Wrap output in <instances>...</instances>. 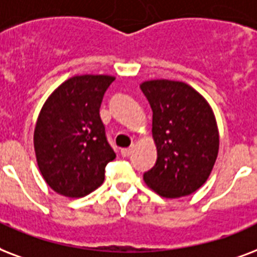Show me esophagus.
I'll use <instances>...</instances> for the list:
<instances>
[{"instance_id":"obj_1","label":"esophagus","mask_w":257,"mask_h":257,"mask_svg":"<svg viewBox=\"0 0 257 257\" xmlns=\"http://www.w3.org/2000/svg\"><path fill=\"white\" fill-rule=\"evenodd\" d=\"M133 150H134V147H126V149H122L120 150V154H122L123 157H130L131 153H133Z\"/></svg>"}]
</instances>
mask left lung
<instances>
[{
	"label": "left lung",
	"instance_id": "1",
	"mask_svg": "<svg viewBox=\"0 0 257 257\" xmlns=\"http://www.w3.org/2000/svg\"><path fill=\"white\" fill-rule=\"evenodd\" d=\"M153 110L157 162L143 180L166 198L189 196L208 180L218 154V130L208 101L182 81L141 84Z\"/></svg>",
	"mask_w": 257,
	"mask_h": 257
}]
</instances>
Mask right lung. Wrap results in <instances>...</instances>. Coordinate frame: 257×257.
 I'll list each match as a JSON object with an SVG mask.
<instances>
[{
  "instance_id": "right-lung-1",
  "label": "right lung",
  "mask_w": 257,
  "mask_h": 257,
  "mask_svg": "<svg viewBox=\"0 0 257 257\" xmlns=\"http://www.w3.org/2000/svg\"><path fill=\"white\" fill-rule=\"evenodd\" d=\"M114 80L107 75L71 77L40 111L33 137L36 158L45 182L59 194L79 198L93 192L116 157L99 114Z\"/></svg>"
}]
</instances>
